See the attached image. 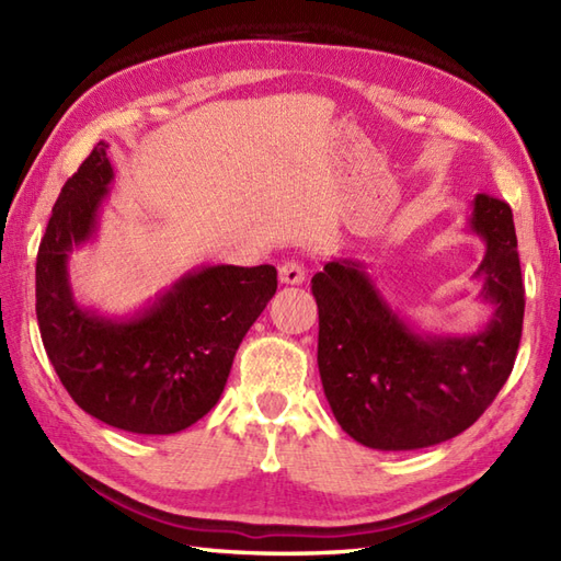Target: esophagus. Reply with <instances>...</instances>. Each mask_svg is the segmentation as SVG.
<instances>
[{"label": "esophagus", "mask_w": 561, "mask_h": 561, "mask_svg": "<svg viewBox=\"0 0 561 561\" xmlns=\"http://www.w3.org/2000/svg\"><path fill=\"white\" fill-rule=\"evenodd\" d=\"M279 282L282 284H304L306 270L299 260H284L279 265Z\"/></svg>", "instance_id": "obj_1"}]
</instances>
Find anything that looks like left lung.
<instances>
[{
    "label": "left lung",
    "mask_w": 561,
    "mask_h": 561,
    "mask_svg": "<svg viewBox=\"0 0 561 561\" xmlns=\"http://www.w3.org/2000/svg\"><path fill=\"white\" fill-rule=\"evenodd\" d=\"M470 229L486 243L474 274L484 279L482 299L494 304L478 335H416L356 260H332L311 279L325 398L344 432L368 448L414 450L462 434L511 376L526 308L514 214L482 193Z\"/></svg>",
    "instance_id": "left-lung-1"
}]
</instances>
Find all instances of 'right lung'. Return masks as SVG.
Masks as SVG:
<instances>
[{"label":"right lung","mask_w":561,"mask_h":561,"mask_svg":"<svg viewBox=\"0 0 561 561\" xmlns=\"http://www.w3.org/2000/svg\"><path fill=\"white\" fill-rule=\"evenodd\" d=\"M99 141L65 183L35 260L47 359L83 412L133 434H175L221 398L238 344L277 291L272 265L190 272L133 318H101L71 296L67 257L96 231L113 169Z\"/></svg>","instance_id":"add662e5"}]
</instances>
